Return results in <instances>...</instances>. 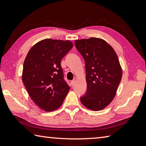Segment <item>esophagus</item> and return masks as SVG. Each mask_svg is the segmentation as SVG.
I'll list each match as a JSON object with an SVG mask.
<instances>
[{
	"label": "esophagus",
	"mask_w": 146,
	"mask_h": 146,
	"mask_svg": "<svg viewBox=\"0 0 146 146\" xmlns=\"http://www.w3.org/2000/svg\"><path fill=\"white\" fill-rule=\"evenodd\" d=\"M75 83H76V81H75V80L71 81V86H72V87H73V86L75 85Z\"/></svg>",
	"instance_id": "esophagus-1"
}]
</instances>
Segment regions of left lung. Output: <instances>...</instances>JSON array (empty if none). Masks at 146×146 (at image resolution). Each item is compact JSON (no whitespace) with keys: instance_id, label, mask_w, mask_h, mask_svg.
Here are the masks:
<instances>
[{"instance_id":"left-lung-1","label":"left lung","mask_w":146,"mask_h":146,"mask_svg":"<svg viewBox=\"0 0 146 146\" xmlns=\"http://www.w3.org/2000/svg\"><path fill=\"white\" fill-rule=\"evenodd\" d=\"M75 44L85 60L87 90L81 102L91 110H102L112 102L122 79L117 53L99 38L76 40Z\"/></svg>"}]
</instances>
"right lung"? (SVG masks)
I'll return each instance as SVG.
<instances>
[{"label": "right lung", "mask_w": 146, "mask_h": 146, "mask_svg": "<svg viewBox=\"0 0 146 146\" xmlns=\"http://www.w3.org/2000/svg\"><path fill=\"white\" fill-rule=\"evenodd\" d=\"M73 46L70 40L46 38L35 44L27 54L22 80L29 97L46 111L60 107L70 90L60 62Z\"/></svg>", "instance_id": "1"}]
</instances>
